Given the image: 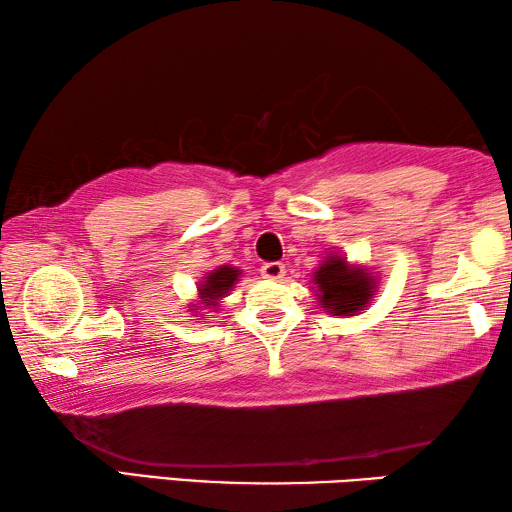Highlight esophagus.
Listing matches in <instances>:
<instances>
[{
  "label": "esophagus",
  "instance_id": "obj_1",
  "mask_svg": "<svg viewBox=\"0 0 512 512\" xmlns=\"http://www.w3.org/2000/svg\"><path fill=\"white\" fill-rule=\"evenodd\" d=\"M259 271H262V275L268 277V280H280V277L284 275V264L282 262H266V264H262Z\"/></svg>",
  "mask_w": 512,
  "mask_h": 512
}]
</instances>
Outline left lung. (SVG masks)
<instances>
[{
    "mask_svg": "<svg viewBox=\"0 0 512 512\" xmlns=\"http://www.w3.org/2000/svg\"><path fill=\"white\" fill-rule=\"evenodd\" d=\"M314 282L320 291V305L336 316H352L366 307L372 296V277L361 268H350L343 257H329L323 266H318Z\"/></svg>",
    "mask_w": 512,
    "mask_h": 512,
    "instance_id": "8db88e82",
    "label": "left lung"
}]
</instances>
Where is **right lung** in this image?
Returning <instances> with one entry per match:
<instances>
[{"mask_svg": "<svg viewBox=\"0 0 512 512\" xmlns=\"http://www.w3.org/2000/svg\"><path fill=\"white\" fill-rule=\"evenodd\" d=\"M237 275L239 273L232 266L216 268V271L207 275L205 282L201 284V296L212 305L214 300H219L221 296H225V293L232 289V284L237 282Z\"/></svg>", "mask_w": 512, "mask_h": 512, "instance_id": "1", "label": "right lung"}]
</instances>
